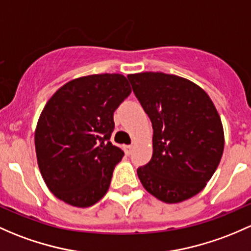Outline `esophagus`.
Masks as SVG:
<instances>
[{
  "label": "esophagus",
  "instance_id": "obj_1",
  "mask_svg": "<svg viewBox=\"0 0 251 251\" xmlns=\"http://www.w3.org/2000/svg\"><path fill=\"white\" fill-rule=\"evenodd\" d=\"M132 149H133L132 146H124V150H125V152H126V154H127V155L131 154V151H132Z\"/></svg>",
  "mask_w": 251,
  "mask_h": 251
}]
</instances>
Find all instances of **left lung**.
I'll use <instances>...</instances> for the list:
<instances>
[{"label":"left lung","instance_id":"left-lung-1","mask_svg":"<svg viewBox=\"0 0 251 251\" xmlns=\"http://www.w3.org/2000/svg\"><path fill=\"white\" fill-rule=\"evenodd\" d=\"M152 124V156L137 170L142 185L165 203L191 199L218 168L225 136L207 92L189 79L162 72L127 75Z\"/></svg>","mask_w":251,"mask_h":251}]
</instances>
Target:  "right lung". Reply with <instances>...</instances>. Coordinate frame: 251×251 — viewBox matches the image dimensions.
Instances as JSON below:
<instances>
[{"instance_id":"right-lung-1","label":"right lung","mask_w":251,"mask_h":251,"mask_svg":"<svg viewBox=\"0 0 251 251\" xmlns=\"http://www.w3.org/2000/svg\"><path fill=\"white\" fill-rule=\"evenodd\" d=\"M131 94L118 73L62 85L44 105L35 131L37 162L48 189L67 204L88 208L107 194L124 151L109 138L113 114Z\"/></svg>"}]
</instances>
